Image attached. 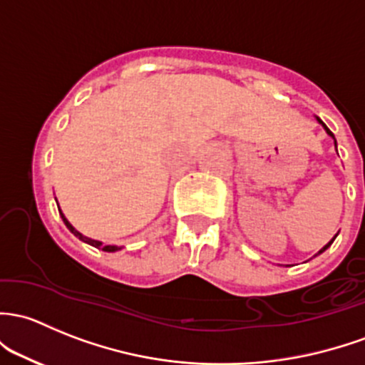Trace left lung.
Wrapping results in <instances>:
<instances>
[{
  "label": "left lung",
  "mask_w": 365,
  "mask_h": 365,
  "mask_svg": "<svg viewBox=\"0 0 365 365\" xmlns=\"http://www.w3.org/2000/svg\"><path fill=\"white\" fill-rule=\"evenodd\" d=\"M317 122H318V124H320V125H322V128H324V129H325V133H327V134H329V136H331V138H332V140H334V147H336V152H337V143H336V138H334V134H332L331 131H329V128H327V125H325V124H324V122H322V120H320V118H318V117H317ZM336 236H337V234H336ZM336 236H334V237H332V240H331V241H329V243H327V245H325V247H324V248H322V250H318V253H314V257H317V255H320V253H324L325 250H327V248H329V247H331V245H332V243H334Z\"/></svg>",
  "instance_id": "obj_1"
}]
</instances>
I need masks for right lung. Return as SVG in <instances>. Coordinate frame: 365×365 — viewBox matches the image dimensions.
Wrapping results in <instances>:
<instances>
[{
	"label": "right lung",
	"mask_w": 365,
	"mask_h": 365,
	"mask_svg": "<svg viewBox=\"0 0 365 365\" xmlns=\"http://www.w3.org/2000/svg\"><path fill=\"white\" fill-rule=\"evenodd\" d=\"M59 215H61V218H63L64 225H66V227L70 229V231H71V234H75V236L78 237L80 241H83V243L91 245V247H94V248H101V250H105V252H118V250H122V247H117V245H103V241H98V240H91V237L83 236L82 232H78V231H76V229L73 227V225L70 224V222H68V218L64 217V213L61 212V208H59Z\"/></svg>",
	"instance_id": "obj_1"
}]
</instances>
